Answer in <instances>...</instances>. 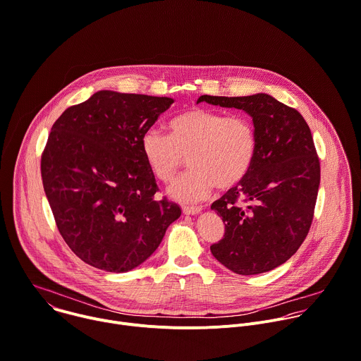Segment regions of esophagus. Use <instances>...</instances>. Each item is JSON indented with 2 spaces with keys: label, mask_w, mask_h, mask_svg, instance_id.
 Wrapping results in <instances>:
<instances>
[{
  "label": "esophagus",
  "mask_w": 361,
  "mask_h": 361,
  "mask_svg": "<svg viewBox=\"0 0 361 361\" xmlns=\"http://www.w3.org/2000/svg\"><path fill=\"white\" fill-rule=\"evenodd\" d=\"M182 212L183 214H197L202 212V207H195V206H183L182 207Z\"/></svg>",
  "instance_id": "34e87169"
}]
</instances>
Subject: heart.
I'll use <instances>...</instances> for the list:
<instances>
[{
    "mask_svg": "<svg viewBox=\"0 0 361 361\" xmlns=\"http://www.w3.org/2000/svg\"><path fill=\"white\" fill-rule=\"evenodd\" d=\"M168 130L169 135L145 131L141 148L149 171L164 183L172 182L189 159L192 171L169 188V195L179 202H200L214 186L235 188L254 165L257 131L244 116L192 107L173 117Z\"/></svg>",
    "mask_w": 361,
    "mask_h": 361,
    "instance_id": "heart-1",
    "label": "heart"
}]
</instances>
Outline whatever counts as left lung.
I'll return each instance as SVG.
<instances>
[{"label":"left lung","instance_id":"8db88e82","mask_svg":"<svg viewBox=\"0 0 361 361\" xmlns=\"http://www.w3.org/2000/svg\"><path fill=\"white\" fill-rule=\"evenodd\" d=\"M200 102L244 110L258 140L248 176L212 204L224 235L210 251L240 275L271 271L298 251L313 220L320 164L310 128L299 111L264 93Z\"/></svg>","mask_w":361,"mask_h":361}]
</instances>
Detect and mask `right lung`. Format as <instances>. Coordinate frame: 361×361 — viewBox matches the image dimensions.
Here are the masks:
<instances>
[{"label": "right lung", "instance_id": "right-lung-1", "mask_svg": "<svg viewBox=\"0 0 361 361\" xmlns=\"http://www.w3.org/2000/svg\"><path fill=\"white\" fill-rule=\"evenodd\" d=\"M173 103L110 90L66 109L41 158L44 189L58 230L86 264L126 272L152 255L178 204L159 190L141 138Z\"/></svg>", "mask_w": 361, "mask_h": 361}]
</instances>
